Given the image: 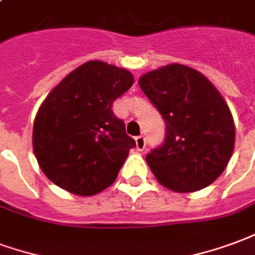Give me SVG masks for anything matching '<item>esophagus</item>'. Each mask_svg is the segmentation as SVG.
I'll return each mask as SVG.
<instances>
[{
    "instance_id": "1",
    "label": "esophagus",
    "mask_w": 255,
    "mask_h": 255,
    "mask_svg": "<svg viewBox=\"0 0 255 255\" xmlns=\"http://www.w3.org/2000/svg\"><path fill=\"white\" fill-rule=\"evenodd\" d=\"M146 146L145 138L140 135V137H135V149L137 150H144Z\"/></svg>"
}]
</instances>
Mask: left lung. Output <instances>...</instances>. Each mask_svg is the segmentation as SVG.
Returning a JSON list of instances; mask_svg holds the SVG:
<instances>
[{
    "label": "left lung",
    "instance_id": "1",
    "mask_svg": "<svg viewBox=\"0 0 255 255\" xmlns=\"http://www.w3.org/2000/svg\"><path fill=\"white\" fill-rule=\"evenodd\" d=\"M138 84L166 122L163 145L145 157L157 182L176 193L209 186L235 145V124L222 94L201 72L181 64L150 70Z\"/></svg>",
    "mask_w": 255,
    "mask_h": 255
}]
</instances>
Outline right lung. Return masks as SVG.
I'll return each mask as SVG.
<instances>
[{
  "instance_id": "obj_1",
  "label": "right lung",
  "mask_w": 255,
  "mask_h": 255,
  "mask_svg": "<svg viewBox=\"0 0 255 255\" xmlns=\"http://www.w3.org/2000/svg\"><path fill=\"white\" fill-rule=\"evenodd\" d=\"M133 83L128 69L88 61L47 95L33 121L32 146L53 183L83 197L114 183L135 142L111 106Z\"/></svg>"
}]
</instances>
